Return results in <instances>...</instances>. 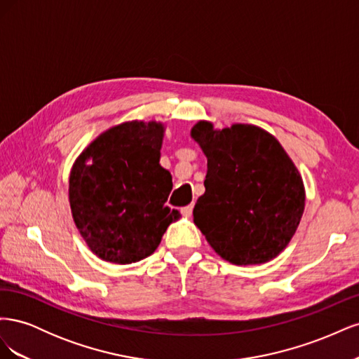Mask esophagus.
I'll use <instances>...</instances> for the list:
<instances>
[{"instance_id": "1", "label": "esophagus", "mask_w": 359, "mask_h": 359, "mask_svg": "<svg viewBox=\"0 0 359 359\" xmlns=\"http://www.w3.org/2000/svg\"><path fill=\"white\" fill-rule=\"evenodd\" d=\"M181 212L186 215V217H190L191 212H193V203H190L187 206H184V208H181Z\"/></svg>"}]
</instances>
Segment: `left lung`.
Listing matches in <instances>:
<instances>
[{
	"mask_svg": "<svg viewBox=\"0 0 359 359\" xmlns=\"http://www.w3.org/2000/svg\"><path fill=\"white\" fill-rule=\"evenodd\" d=\"M206 157L205 193L193 222L222 259L260 265L276 259L295 235L306 189L295 163L262 127L215 128L201 119L190 130Z\"/></svg>",
	"mask_w": 359,
	"mask_h": 359,
	"instance_id": "8db88e82",
	"label": "left lung"
}]
</instances>
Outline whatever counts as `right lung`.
<instances>
[{
    "mask_svg": "<svg viewBox=\"0 0 359 359\" xmlns=\"http://www.w3.org/2000/svg\"><path fill=\"white\" fill-rule=\"evenodd\" d=\"M166 124L124 121L97 136L74 160L69 177L73 222L104 262L127 265L153 255L170 223L172 175L160 165Z\"/></svg>",
    "mask_w": 359,
    "mask_h": 359,
    "instance_id": "right-lung-1",
    "label": "right lung"
}]
</instances>
